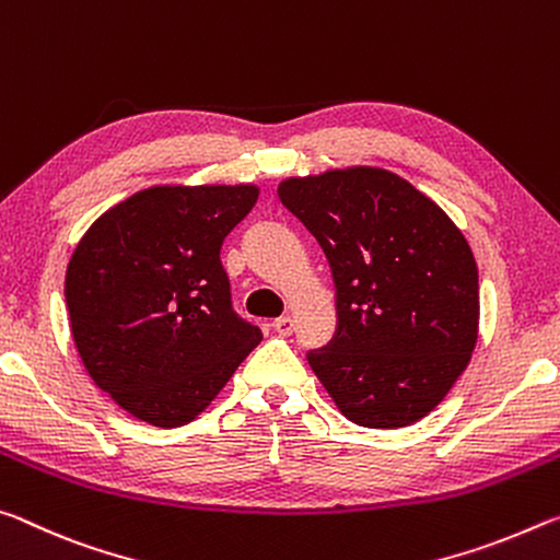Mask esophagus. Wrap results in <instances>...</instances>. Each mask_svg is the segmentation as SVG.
Masks as SVG:
<instances>
[{"label": "esophagus", "instance_id": "esophagus-1", "mask_svg": "<svg viewBox=\"0 0 560 560\" xmlns=\"http://www.w3.org/2000/svg\"><path fill=\"white\" fill-rule=\"evenodd\" d=\"M272 327H275V332H278V335L290 337L292 329H295V319H292L290 315H288V317H278V319H275V323H272Z\"/></svg>", "mask_w": 560, "mask_h": 560}]
</instances>
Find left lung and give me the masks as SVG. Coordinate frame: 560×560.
<instances>
[{"label":"left lung","mask_w":560,"mask_h":560,"mask_svg":"<svg viewBox=\"0 0 560 560\" xmlns=\"http://www.w3.org/2000/svg\"><path fill=\"white\" fill-rule=\"evenodd\" d=\"M278 196L317 237L337 288V332L307 362L342 415L397 429L427 417L479 337V270L432 198L374 166L285 178Z\"/></svg>","instance_id":"obj_1"}]
</instances>
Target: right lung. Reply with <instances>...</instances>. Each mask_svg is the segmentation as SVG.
I'll return each mask as SVG.
<instances>
[{
    "instance_id": "right-lung-1",
    "label": "right lung",
    "mask_w": 560,
    "mask_h": 560,
    "mask_svg": "<svg viewBox=\"0 0 560 560\" xmlns=\"http://www.w3.org/2000/svg\"><path fill=\"white\" fill-rule=\"evenodd\" d=\"M260 188L151 186L108 208L73 250L63 298L98 389L145 424L194 421L262 332L235 315L220 262Z\"/></svg>"
}]
</instances>
